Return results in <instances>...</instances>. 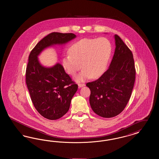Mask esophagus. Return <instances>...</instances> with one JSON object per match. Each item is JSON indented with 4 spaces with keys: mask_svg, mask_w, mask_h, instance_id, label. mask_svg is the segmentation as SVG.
Listing matches in <instances>:
<instances>
[{
    "mask_svg": "<svg viewBox=\"0 0 159 159\" xmlns=\"http://www.w3.org/2000/svg\"><path fill=\"white\" fill-rule=\"evenodd\" d=\"M78 86H79V88H82V87H83V86H85V84L84 83H79Z\"/></svg>",
    "mask_w": 159,
    "mask_h": 159,
    "instance_id": "obj_1",
    "label": "esophagus"
}]
</instances>
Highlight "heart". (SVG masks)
Returning a JSON list of instances; mask_svg holds the SVG:
<instances>
[{
  "mask_svg": "<svg viewBox=\"0 0 159 159\" xmlns=\"http://www.w3.org/2000/svg\"><path fill=\"white\" fill-rule=\"evenodd\" d=\"M68 52L69 55L62 58V66L71 76H75L81 67L83 68L75 78L77 82H83L90 77L98 78L104 74L111 55L112 46L105 38H86L73 43Z\"/></svg>",
  "mask_w": 159,
  "mask_h": 159,
  "instance_id": "1",
  "label": "heart"
}]
</instances>
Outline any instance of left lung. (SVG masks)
I'll return each instance as SVG.
<instances>
[{
    "label": "left lung",
    "mask_w": 159,
    "mask_h": 159,
    "mask_svg": "<svg viewBox=\"0 0 159 159\" xmlns=\"http://www.w3.org/2000/svg\"><path fill=\"white\" fill-rule=\"evenodd\" d=\"M110 67L98 79L86 83L91 90L89 103L99 116L110 118L120 113L131 97L136 70L132 51L117 34Z\"/></svg>",
    "instance_id": "1"
}]
</instances>
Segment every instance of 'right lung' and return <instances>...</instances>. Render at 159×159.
Masks as SVG:
<instances>
[{"instance_id": "1", "label": "right lung", "mask_w": 159, "mask_h": 159, "mask_svg": "<svg viewBox=\"0 0 159 159\" xmlns=\"http://www.w3.org/2000/svg\"><path fill=\"white\" fill-rule=\"evenodd\" d=\"M75 38L73 33H51L38 42L29 57L25 82L31 99L39 114L49 120L58 119L67 113L78 85L60 64L44 67L38 56L47 47L65 44Z\"/></svg>"}]
</instances>
